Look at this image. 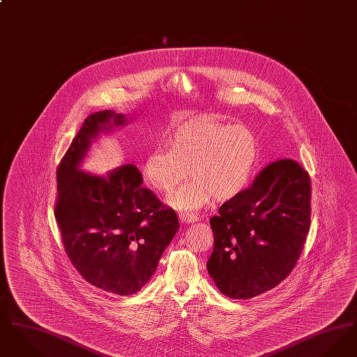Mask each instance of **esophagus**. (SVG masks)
Listing matches in <instances>:
<instances>
[{"label": "esophagus", "instance_id": "esophagus-1", "mask_svg": "<svg viewBox=\"0 0 357 357\" xmlns=\"http://www.w3.org/2000/svg\"><path fill=\"white\" fill-rule=\"evenodd\" d=\"M179 220L182 223H194V222L198 221V217L197 215H191V214H179Z\"/></svg>", "mask_w": 357, "mask_h": 357}]
</instances>
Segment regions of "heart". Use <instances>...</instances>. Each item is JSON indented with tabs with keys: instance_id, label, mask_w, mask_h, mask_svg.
I'll use <instances>...</instances> for the list:
<instances>
[{
	"instance_id": "obj_1",
	"label": "heart",
	"mask_w": 357,
	"mask_h": 357,
	"mask_svg": "<svg viewBox=\"0 0 357 357\" xmlns=\"http://www.w3.org/2000/svg\"><path fill=\"white\" fill-rule=\"evenodd\" d=\"M258 160L255 134L245 126L202 115L181 121L167 137L166 149L143 159L142 181L155 194H169L187 175L169 204L197 211L213 198L230 201L248 186Z\"/></svg>"
}]
</instances>
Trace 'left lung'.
I'll list each match as a JSON object with an SVG mask.
<instances>
[{"instance_id": "8db88e82", "label": "left lung", "mask_w": 357, "mask_h": 357, "mask_svg": "<svg viewBox=\"0 0 357 357\" xmlns=\"http://www.w3.org/2000/svg\"><path fill=\"white\" fill-rule=\"evenodd\" d=\"M214 249L207 272L217 288L248 300L277 287L293 271L310 226V178L280 159L210 220Z\"/></svg>"}]
</instances>
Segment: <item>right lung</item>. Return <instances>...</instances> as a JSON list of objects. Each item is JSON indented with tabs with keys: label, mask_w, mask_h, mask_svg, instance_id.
<instances>
[{
	"label": "right lung",
	"mask_w": 357,
	"mask_h": 357,
	"mask_svg": "<svg viewBox=\"0 0 357 357\" xmlns=\"http://www.w3.org/2000/svg\"><path fill=\"white\" fill-rule=\"evenodd\" d=\"M127 116L105 109L84 120L57 167L54 207L70 262L91 285L120 296L143 288L179 229L174 210L142 187L134 165L107 176L80 169L92 143L127 124Z\"/></svg>",
	"instance_id": "add662e5"
}]
</instances>
